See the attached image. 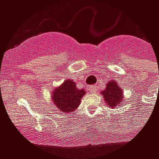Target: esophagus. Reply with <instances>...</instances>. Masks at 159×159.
<instances>
[{
    "instance_id": "1",
    "label": "esophagus",
    "mask_w": 159,
    "mask_h": 159,
    "mask_svg": "<svg viewBox=\"0 0 159 159\" xmlns=\"http://www.w3.org/2000/svg\"><path fill=\"white\" fill-rule=\"evenodd\" d=\"M89 92L91 93H96L97 92V87L96 86H90Z\"/></svg>"
}]
</instances>
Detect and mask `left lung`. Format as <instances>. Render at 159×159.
<instances>
[{"instance_id":"obj_1","label":"left lung","mask_w":159,"mask_h":159,"mask_svg":"<svg viewBox=\"0 0 159 159\" xmlns=\"http://www.w3.org/2000/svg\"><path fill=\"white\" fill-rule=\"evenodd\" d=\"M101 93L108 107L116 108V106L121 105V102L123 101V90L114 80L106 83V88Z\"/></svg>"}]
</instances>
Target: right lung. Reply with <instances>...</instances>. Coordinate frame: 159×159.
I'll return each instance as SVG.
<instances>
[{
  "instance_id": "obj_1",
  "label": "right lung",
  "mask_w": 159,
  "mask_h": 159,
  "mask_svg": "<svg viewBox=\"0 0 159 159\" xmlns=\"http://www.w3.org/2000/svg\"><path fill=\"white\" fill-rule=\"evenodd\" d=\"M86 93L84 89L77 88L73 80L67 79L60 86L53 88L51 100L62 113L68 114L77 109Z\"/></svg>"
}]
</instances>
